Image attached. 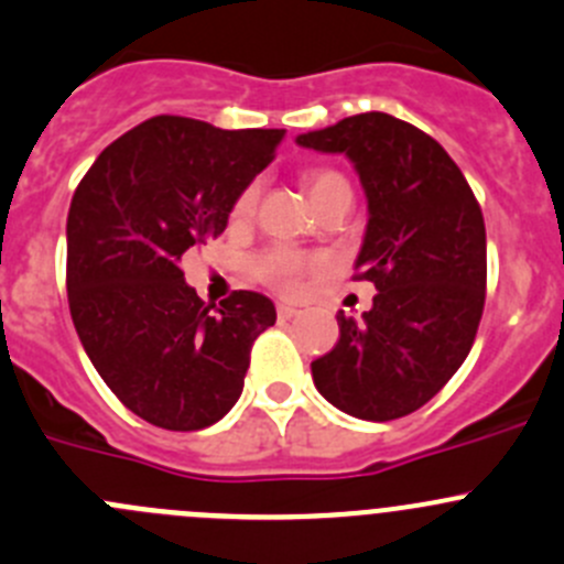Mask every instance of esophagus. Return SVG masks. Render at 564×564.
Instances as JSON below:
<instances>
[{"label": "esophagus", "instance_id": "34e87169", "mask_svg": "<svg viewBox=\"0 0 564 564\" xmlns=\"http://www.w3.org/2000/svg\"><path fill=\"white\" fill-rule=\"evenodd\" d=\"M300 311L294 308V305H286V303H281L278 305V319L281 322H289V319H294V316H297Z\"/></svg>", "mask_w": 564, "mask_h": 564}]
</instances>
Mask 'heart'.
I'll return each instance as SVG.
<instances>
[{"label": "heart", "mask_w": 564, "mask_h": 564, "mask_svg": "<svg viewBox=\"0 0 564 564\" xmlns=\"http://www.w3.org/2000/svg\"><path fill=\"white\" fill-rule=\"evenodd\" d=\"M344 182L341 173L336 171H308L303 176V187L308 193L311 204L322 198L327 189L338 187ZM256 200H259V184H250L239 193V198L234 200L231 217L234 220H248L256 209ZM325 267V256L308 253V250L289 248V245H275V248H267L264 253H259L253 259V275L259 278L264 286L275 289L281 294H294L303 286L305 275L322 270Z\"/></svg>", "instance_id": "1"}]
</instances>
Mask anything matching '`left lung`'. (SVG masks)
Masks as SVG:
<instances>
[{"instance_id": "1", "label": "left lung", "mask_w": 564, "mask_h": 564, "mask_svg": "<svg viewBox=\"0 0 564 564\" xmlns=\"http://www.w3.org/2000/svg\"><path fill=\"white\" fill-rule=\"evenodd\" d=\"M297 143L358 171L369 223L355 278L377 289L360 319L336 314L338 341L311 364L314 386L355 419H402L471 352L488 283L482 209L438 140L393 115H352Z\"/></svg>"}]
</instances>
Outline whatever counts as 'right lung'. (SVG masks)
<instances>
[{
    "label": "right lung",
    "instance_id": "obj_1",
    "mask_svg": "<svg viewBox=\"0 0 564 564\" xmlns=\"http://www.w3.org/2000/svg\"><path fill=\"white\" fill-rule=\"evenodd\" d=\"M283 129L226 131L156 115L98 154L68 209V305L109 391L162 430L193 433L237 404L250 347L275 325L259 292L206 305L182 256L220 237Z\"/></svg>",
    "mask_w": 564,
    "mask_h": 564
}]
</instances>
